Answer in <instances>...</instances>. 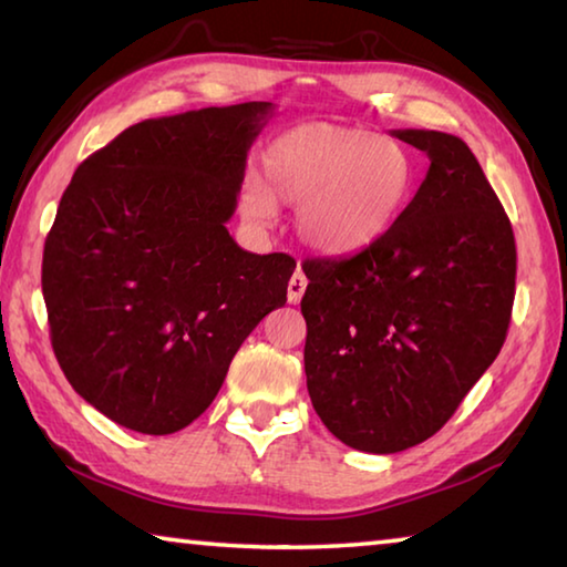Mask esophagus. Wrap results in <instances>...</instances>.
<instances>
[{
    "instance_id": "esophagus-1",
    "label": "esophagus",
    "mask_w": 567,
    "mask_h": 567,
    "mask_svg": "<svg viewBox=\"0 0 567 567\" xmlns=\"http://www.w3.org/2000/svg\"><path fill=\"white\" fill-rule=\"evenodd\" d=\"M305 287H307L305 272L302 270H295V275L290 277V282H287V300H290V305H297V302L302 300Z\"/></svg>"
}]
</instances>
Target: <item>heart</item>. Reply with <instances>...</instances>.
Segmentation results:
<instances>
[{
    "label": "heart",
    "mask_w": 567,
    "mask_h": 567,
    "mask_svg": "<svg viewBox=\"0 0 567 567\" xmlns=\"http://www.w3.org/2000/svg\"><path fill=\"white\" fill-rule=\"evenodd\" d=\"M416 185V163L399 141L372 131L307 123L262 156V183L243 190L248 220L267 225L275 200L297 205L310 248L349 255L377 243L399 220Z\"/></svg>",
    "instance_id": "heart-1"
}]
</instances>
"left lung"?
Listing matches in <instances>:
<instances>
[{
    "mask_svg": "<svg viewBox=\"0 0 567 567\" xmlns=\"http://www.w3.org/2000/svg\"><path fill=\"white\" fill-rule=\"evenodd\" d=\"M391 136L431 166L399 220L362 252L305 260L307 391L322 424L357 451L421 444L498 357L516 297V238L458 136Z\"/></svg>",
    "mask_w": 567,
    "mask_h": 567,
    "instance_id": "8db88e82",
    "label": "left lung"
}]
</instances>
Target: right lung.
<instances>
[{
    "label": "right lung",
    "mask_w": 567,
    "mask_h": 567,
    "mask_svg": "<svg viewBox=\"0 0 567 567\" xmlns=\"http://www.w3.org/2000/svg\"><path fill=\"white\" fill-rule=\"evenodd\" d=\"M272 104L148 118L76 168L44 243L51 347L79 396L166 436L218 394L235 352L287 302L295 260L230 238Z\"/></svg>",
    "instance_id": "1"
}]
</instances>
